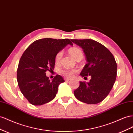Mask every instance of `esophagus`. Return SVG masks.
<instances>
[{
	"label": "esophagus",
	"instance_id": "34e87169",
	"mask_svg": "<svg viewBox=\"0 0 133 133\" xmlns=\"http://www.w3.org/2000/svg\"><path fill=\"white\" fill-rule=\"evenodd\" d=\"M65 79V81H70V79H69V78H65V79Z\"/></svg>",
	"mask_w": 133,
	"mask_h": 133
}]
</instances>
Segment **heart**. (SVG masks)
Here are the masks:
<instances>
[{
    "mask_svg": "<svg viewBox=\"0 0 133 133\" xmlns=\"http://www.w3.org/2000/svg\"><path fill=\"white\" fill-rule=\"evenodd\" d=\"M69 53L72 56L73 58L77 60L78 59H82L83 58V52H82V50L78 48L74 47L70 48L68 50ZM62 56V52L59 51L56 54L55 57V61L56 63H58L60 60L61 59V58ZM77 72V69H62L60 70V73H62L64 77L70 78H72L74 75Z\"/></svg>",
    "mask_w": 133,
    "mask_h": 133,
    "instance_id": "heart-1",
    "label": "heart"
}]
</instances>
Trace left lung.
<instances>
[{
	"label": "left lung",
	"mask_w": 133,
	"mask_h": 133,
	"mask_svg": "<svg viewBox=\"0 0 133 133\" xmlns=\"http://www.w3.org/2000/svg\"><path fill=\"white\" fill-rule=\"evenodd\" d=\"M71 41L83 50L87 62L80 75L91 77L88 83L80 82L74 91V96L87 104L101 102L108 96L116 81L117 64L114 56L105 46L91 39Z\"/></svg>",
	"instance_id": "8db88e82"
}]
</instances>
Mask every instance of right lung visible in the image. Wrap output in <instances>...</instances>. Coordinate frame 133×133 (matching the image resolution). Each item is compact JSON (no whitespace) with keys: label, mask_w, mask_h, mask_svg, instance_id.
<instances>
[{"label":"right lung","mask_w":133,"mask_h":133,"mask_svg":"<svg viewBox=\"0 0 133 133\" xmlns=\"http://www.w3.org/2000/svg\"><path fill=\"white\" fill-rule=\"evenodd\" d=\"M68 44L73 45L68 38H45L34 41L24 51L18 66L17 79L21 92L32 105L51 101L59 85L65 82L58 74L50 81L46 72L54 69L56 54Z\"/></svg>","instance_id":"1"}]
</instances>
